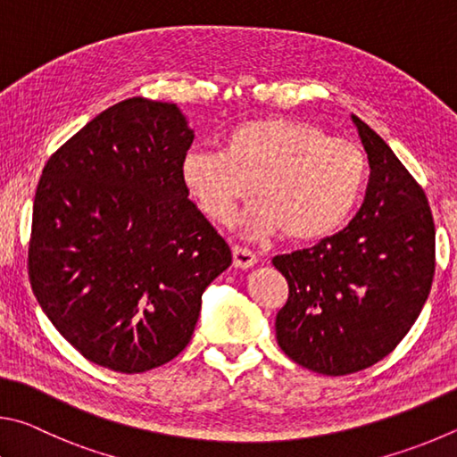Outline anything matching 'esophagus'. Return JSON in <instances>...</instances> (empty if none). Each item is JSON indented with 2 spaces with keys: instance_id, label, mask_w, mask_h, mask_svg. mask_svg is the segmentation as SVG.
<instances>
[{
  "instance_id": "obj_1",
  "label": "esophagus",
  "mask_w": 457,
  "mask_h": 457,
  "mask_svg": "<svg viewBox=\"0 0 457 457\" xmlns=\"http://www.w3.org/2000/svg\"><path fill=\"white\" fill-rule=\"evenodd\" d=\"M257 262V254L246 249V246H233V265L237 269H251Z\"/></svg>"
}]
</instances>
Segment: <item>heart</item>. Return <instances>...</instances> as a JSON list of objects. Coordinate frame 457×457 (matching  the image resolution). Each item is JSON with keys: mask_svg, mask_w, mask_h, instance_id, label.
I'll return each mask as SVG.
<instances>
[{"mask_svg": "<svg viewBox=\"0 0 457 457\" xmlns=\"http://www.w3.org/2000/svg\"><path fill=\"white\" fill-rule=\"evenodd\" d=\"M367 176V156L357 142L327 136L295 118L267 116L235 126L222 152L190 150L180 179L206 219L233 220L238 204L254 203L243 216L249 237L283 230L295 243L333 235L349 219Z\"/></svg>", "mask_w": 457, "mask_h": 457, "instance_id": "1", "label": "heart"}]
</instances>
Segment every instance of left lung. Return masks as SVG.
<instances>
[{"instance_id":"obj_1","label":"left lung","mask_w":457,"mask_h":457,"mask_svg":"<svg viewBox=\"0 0 457 457\" xmlns=\"http://www.w3.org/2000/svg\"><path fill=\"white\" fill-rule=\"evenodd\" d=\"M351 120L371 168L361 208L339 233L273 259L289 283L275 321L278 345L323 375L361 371L389 355L420 317L436 270L426 192L378 132Z\"/></svg>"}]
</instances>
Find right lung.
Segmentation results:
<instances>
[{
  "mask_svg": "<svg viewBox=\"0 0 457 457\" xmlns=\"http://www.w3.org/2000/svg\"><path fill=\"white\" fill-rule=\"evenodd\" d=\"M192 140L176 104L136 96L71 136L39 179L31 289L62 337L112 371L179 355L204 289L233 262L182 184Z\"/></svg>",
  "mask_w": 457,
  "mask_h": 457,
  "instance_id": "1",
  "label": "right lung"
}]
</instances>
